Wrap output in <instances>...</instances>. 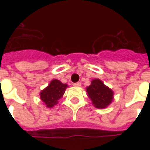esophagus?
I'll return each mask as SVG.
<instances>
[{
	"mask_svg": "<svg viewBox=\"0 0 150 150\" xmlns=\"http://www.w3.org/2000/svg\"><path fill=\"white\" fill-rule=\"evenodd\" d=\"M73 86H74V87H80V86H81V83H80V82L74 83H73Z\"/></svg>",
	"mask_w": 150,
	"mask_h": 150,
	"instance_id": "1",
	"label": "esophagus"
}]
</instances>
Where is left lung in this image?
<instances>
[{
    "label": "left lung",
    "mask_w": 150,
    "mask_h": 150,
    "mask_svg": "<svg viewBox=\"0 0 150 150\" xmlns=\"http://www.w3.org/2000/svg\"><path fill=\"white\" fill-rule=\"evenodd\" d=\"M87 92L88 96L91 98L92 104L98 108H106L112 100V91L100 79H93L91 84L87 88Z\"/></svg>",
    "instance_id": "obj_1"
}]
</instances>
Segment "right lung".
Wrapping results in <instances>:
<instances>
[{
    "mask_svg": "<svg viewBox=\"0 0 150 150\" xmlns=\"http://www.w3.org/2000/svg\"><path fill=\"white\" fill-rule=\"evenodd\" d=\"M67 88V84L62 83L58 79H54L50 82L47 88L41 91V100L46 104V107L52 108L57 104L59 99L63 96Z\"/></svg>",
    "mask_w": 150,
    "mask_h": 150,
    "instance_id": "right-lung-1",
    "label": "right lung"
}]
</instances>
